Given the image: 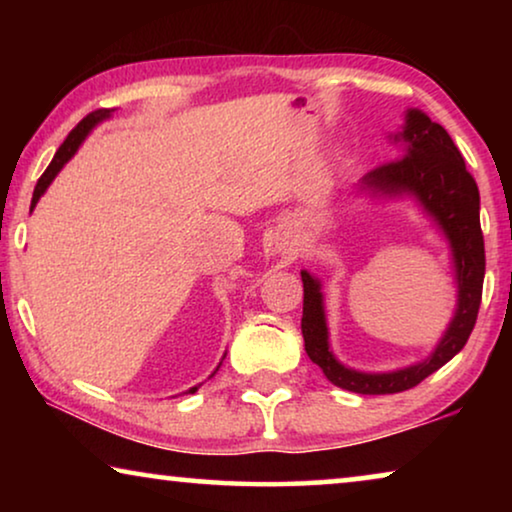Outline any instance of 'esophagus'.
<instances>
[{
  "mask_svg": "<svg viewBox=\"0 0 512 512\" xmlns=\"http://www.w3.org/2000/svg\"><path fill=\"white\" fill-rule=\"evenodd\" d=\"M272 249H275V254L284 256V258H291L296 254V237L289 235V233H279L275 237V244H272Z\"/></svg>",
  "mask_w": 512,
  "mask_h": 512,
  "instance_id": "1",
  "label": "esophagus"
}]
</instances>
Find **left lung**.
Returning a JSON list of instances; mask_svg holds the SVG:
<instances>
[{
	"mask_svg": "<svg viewBox=\"0 0 512 512\" xmlns=\"http://www.w3.org/2000/svg\"><path fill=\"white\" fill-rule=\"evenodd\" d=\"M389 137L391 142L403 144V156L368 172L356 184V193L368 195V198H410L417 202V207L424 216H429V221L450 247L457 307L438 345L426 359L389 370V373H368V370L345 366L333 354L321 282L307 270H300V277H303L300 328H303L307 356L324 370L328 382H333L335 387L368 396L398 394V391L417 387L424 377L436 373L454 354H459L478 319L482 279H485V240L480 230L478 184L466 172L464 158L452 137L422 109L405 111L401 130Z\"/></svg>",
	"mask_w": 512,
	"mask_h": 512,
	"instance_id": "1",
	"label": "left lung"
}]
</instances>
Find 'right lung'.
<instances>
[{
	"mask_svg": "<svg viewBox=\"0 0 512 512\" xmlns=\"http://www.w3.org/2000/svg\"><path fill=\"white\" fill-rule=\"evenodd\" d=\"M114 111H116V109H97V111H93V114H88L86 118H83V121H81L79 125H76V128H74L72 132H69L65 142H62L60 149L55 151L51 165L46 167V172L41 174L39 181H37V186H34L30 212H32L34 207H37L39 198L46 193V188L53 184V179L58 177V172L69 163V160L74 158V153L79 151V146H81L83 142H86V137L90 135V130H93L95 125H100L102 121H107V118H111V114H114ZM223 359H226V356H223ZM219 368H221V363H219V366H216V370H219ZM216 370H214V373H216ZM214 373H212V375H214ZM198 387H200V384H198ZM198 387L188 389V394H195V391H198Z\"/></svg>",
	"mask_w": 512,
	"mask_h": 512,
	"instance_id": "obj_1",
	"label": "right lung"
}]
</instances>
